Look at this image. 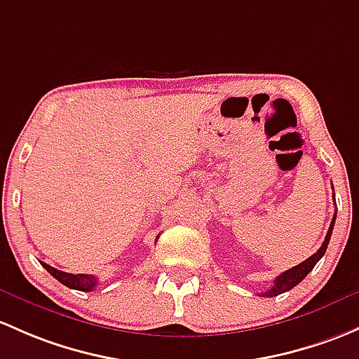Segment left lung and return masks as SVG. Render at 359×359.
I'll return each mask as SVG.
<instances>
[{"label": "left lung", "mask_w": 359, "mask_h": 359, "mask_svg": "<svg viewBox=\"0 0 359 359\" xmlns=\"http://www.w3.org/2000/svg\"><path fill=\"white\" fill-rule=\"evenodd\" d=\"M334 224H335V215H334V218H332V224L329 227V232H327V236H325V241H323L322 248H320L318 251L315 252V255L309 256L308 259H304L303 263H299V265L292 266L290 270L278 275V277L275 278L271 289L266 290V292H262V296L273 297V296H278V294H282V292H287V290H290L292 287H296V285L299 284V282L303 280L304 277H306L309 271L313 270V266H315L316 263L320 262V258L325 255L327 246H329V241H330V236H332V230H334Z\"/></svg>", "instance_id": "8db88e82"}]
</instances>
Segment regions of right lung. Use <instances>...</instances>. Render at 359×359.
I'll return each mask as SVG.
<instances>
[{
  "label": "right lung",
  "mask_w": 359,
  "mask_h": 359,
  "mask_svg": "<svg viewBox=\"0 0 359 359\" xmlns=\"http://www.w3.org/2000/svg\"><path fill=\"white\" fill-rule=\"evenodd\" d=\"M41 265H43L44 269L50 271V273L56 278V280L62 282L63 285H67V287H70V289L84 290V292H89V290H93L97 285V282H100V280H97V277H94V275L67 273V271L53 269V266L46 265V263H43V262H41Z\"/></svg>",
  "instance_id": "obj_1"
}]
</instances>
